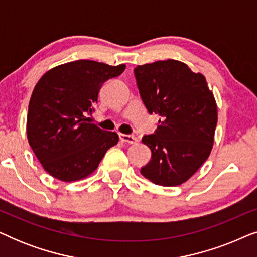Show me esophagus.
Instances as JSON below:
<instances>
[{"mask_svg": "<svg viewBox=\"0 0 257 257\" xmlns=\"http://www.w3.org/2000/svg\"><path fill=\"white\" fill-rule=\"evenodd\" d=\"M119 138H120L121 142L128 144H136L138 142V139H137L133 135H119Z\"/></svg>", "mask_w": 257, "mask_h": 257, "instance_id": "obj_1", "label": "esophagus"}]
</instances>
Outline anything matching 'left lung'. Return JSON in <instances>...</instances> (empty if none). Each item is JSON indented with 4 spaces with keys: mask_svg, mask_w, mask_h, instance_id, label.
Instances as JSON below:
<instances>
[{
    "mask_svg": "<svg viewBox=\"0 0 257 257\" xmlns=\"http://www.w3.org/2000/svg\"><path fill=\"white\" fill-rule=\"evenodd\" d=\"M135 76L149 113L160 117L154 133L142 139L152 157L140 173L159 186L181 185L212 151L217 122L212 91L201 73L174 59L138 65Z\"/></svg>",
    "mask_w": 257,
    "mask_h": 257,
    "instance_id": "obj_1",
    "label": "left lung"
}]
</instances>
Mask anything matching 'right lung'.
I'll use <instances>...</instances> for the list:
<instances>
[{
    "mask_svg": "<svg viewBox=\"0 0 257 257\" xmlns=\"http://www.w3.org/2000/svg\"><path fill=\"white\" fill-rule=\"evenodd\" d=\"M125 65L76 61L49 70L35 86L27 117L29 145L42 166L62 181L86 178L110 147L115 132L91 124L98 93L107 80L120 76Z\"/></svg>",
    "mask_w": 257,
    "mask_h": 257,
    "instance_id": "obj_1",
    "label": "right lung"
}]
</instances>
